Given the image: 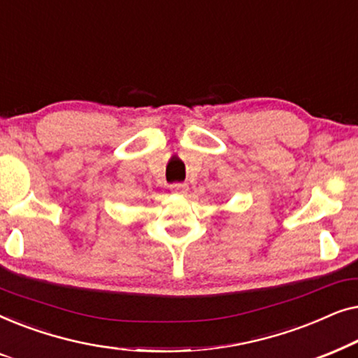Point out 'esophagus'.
Here are the masks:
<instances>
[{
	"instance_id": "esophagus-1",
	"label": "esophagus",
	"mask_w": 358,
	"mask_h": 358,
	"mask_svg": "<svg viewBox=\"0 0 358 358\" xmlns=\"http://www.w3.org/2000/svg\"><path fill=\"white\" fill-rule=\"evenodd\" d=\"M171 190H173L174 194H180V195H184V194H187L189 187H187V184L176 182V184H171Z\"/></svg>"
}]
</instances>
